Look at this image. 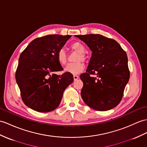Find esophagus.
Instances as JSON below:
<instances>
[{"mask_svg": "<svg viewBox=\"0 0 147 147\" xmlns=\"http://www.w3.org/2000/svg\"><path fill=\"white\" fill-rule=\"evenodd\" d=\"M78 78V76H77V75H74V80H77Z\"/></svg>", "mask_w": 147, "mask_h": 147, "instance_id": "34e87169", "label": "esophagus"}]
</instances>
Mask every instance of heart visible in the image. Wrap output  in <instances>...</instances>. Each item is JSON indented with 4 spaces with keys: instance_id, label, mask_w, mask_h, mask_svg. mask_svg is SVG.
<instances>
[{
    "instance_id": "heart-1",
    "label": "heart",
    "mask_w": 147,
    "mask_h": 147,
    "mask_svg": "<svg viewBox=\"0 0 147 147\" xmlns=\"http://www.w3.org/2000/svg\"><path fill=\"white\" fill-rule=\"evenodd\" d=\"M70 49L71 51L77 52V55L75 58L76 62L69 63L64 70L66 72L71 74H76L81 72L85 69V64L83 61L87 60V56L85 54V47L80 42H74L70 44ZM57 59L61 65H65L67 62V55L63 49H60L57 53Z\"/></svg>"
}]
</instances>
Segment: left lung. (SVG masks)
<instances>
[{"instance_id":"obj_1","label":"left lung","mask_w":147,"mask_h":147,"mask_svg":"<svg viewBox=\"0 0 147 147\" xmlns=\"http://www.w3.org/2000/svg\"><path fill=\"white\" fill-rule=\"evenodd\" d=\"M76 37L84 41L92 51L87 71L80 76L84 83L82 99L95 110L114 108L122 98L130 78L126 52L117 41L102 35Z\"/></svg>"}]
</instances>
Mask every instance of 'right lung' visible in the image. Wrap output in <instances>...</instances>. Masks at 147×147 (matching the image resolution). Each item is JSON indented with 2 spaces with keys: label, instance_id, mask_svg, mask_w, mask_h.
Wrapping results in <instances>:
<instances>
[{
  "label": "right lung",
  "instance_id": "right-lung-1",
  "mask_svg": "<svg viewBox=\"0 0 147 147\" xmlns=\"http://www.w3.org/2000/svg\"><path fill=\"white\" fill-rule=\"evenodd\" d=\"M71 35H48L32 40L21 53L16 80L25 105L38 112H49L60 105L64 90L74 81L63 69L57 53Z\"/></svg>",
  "mask_w": 147,
  "mask_h": 147
}]
</instances>
